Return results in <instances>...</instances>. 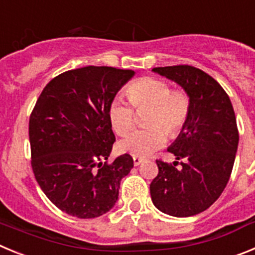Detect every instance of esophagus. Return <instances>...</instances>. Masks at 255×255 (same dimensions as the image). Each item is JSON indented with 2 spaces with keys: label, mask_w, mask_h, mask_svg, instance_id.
Returning <instances> with one entry per match:
<instances>
[{
  "label": "esophagus",
  "mask_w": 255,
  "mask_h": 255,
  "mask_svg": "<svg viewBox=\"0 0 255 255\" xmlns=\"http://www.w3.org/2000/svg\"><path fill=\"white\" fill-rule=\"evenodd\" d=\"M132 161H134V164L135 166H139V164H141L144 162L143 158H140V157H132Z\"/></svg>",
  "instance_id": "obj_1"
}]
</instances>
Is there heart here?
Listing matches in <instances>:
<instances>
[{
    "mask_svg": "<svg viewBox=\"0 0 255 255\" xmlns=\"http://www.w3.org/2000/svg\"><path fill=\"white\" fill-rule=\"evenodd\" d=\"M128 97L135 108L152 107L147 129L130 132L120 141V149L135 157H148L167 141V132L179 134L188 121L190 100L182 91H171L167 82L157 78H141L128 87ZM123 97H116L108 108L112 129L124 135L134 126V108Z\"/></svg>",
    "mask_w": 255,
    "mask_h": 255,
    "instance_id": "b5f03b06",
    "label": "heart"
}]
</instances>
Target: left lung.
<instances>
[{
    "mask_svg": "<svg viewBox=\"0 0 255 255\" xmlns=\"http://www.w3.org/2000/svg\"><path fill=\"white\" fill-rule=\"evenodd\" d=\"M153 73L185 91L190 112L176 140L167 148L176 162L155 161L158 175L150 182L157 208L173 217H190L206 211L229 182L239 144L236 117L229 96L215 79L189 65L154 67Z\"/></svg>",
    "mask_w": 255,
    "mask_h": 255,
    "instance_id": "obj_1",
    "label": "left lung"
}]
</instances>
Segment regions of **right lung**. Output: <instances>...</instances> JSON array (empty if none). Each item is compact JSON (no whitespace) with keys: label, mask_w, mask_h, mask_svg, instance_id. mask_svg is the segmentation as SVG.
<instances>
[{"label":"right lung","mask_w":255,"mask_h":255,"mask_svg":"<svg viewBox=\"0 0 255 255\" xmlns=\"http://www.w3.org/2000/svg\"><path fill=\"white\" fill-rule=\"evenodd\" d=\"M132 70L87 66L60 74L40 93L29 120L31 167L46 197L78 218L107 213L134 166L129 154L107 163L115 143L108 108Z\"/></svg>","instance_id":"1"}]
</instances>
